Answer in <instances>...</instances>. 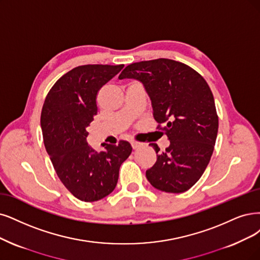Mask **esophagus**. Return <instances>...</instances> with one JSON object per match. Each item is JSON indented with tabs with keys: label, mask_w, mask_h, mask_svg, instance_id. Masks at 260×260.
<instances>
[{
	"label": "esophagus",
	"mask_w": 260,
	"mask_h": 260,
	"mask_svg": "<svg viewBox=\"0 0 260 260\" xmlns=\"http://www.w3.org/2000/svg\"><path fill=\"white\" fill-rule=\"evenodd\" d=\"M131 145H132V148H133L134 150H135V149H137V148H139V147L141 146V143L136 142V141H132Z\"/></svg>",
	"instance_id": "obj_1"
}]
</instances>
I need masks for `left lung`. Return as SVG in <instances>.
Instances as JSON below:
<instances>
[{
  "label": "left lung",
  "mask_w": 260,
  "mask_h": 260,
  "mask_svg": "<svg viewBox=\"0 0 260 260\" xmlns=\"http://www.w3.org/2000/svg\"><path fill=\"white\" fill-rule=\"evenodd\" d=\"M140 81L149 95L153 117L170 145L158 154L146 176L152 186L166 193H183L203 176L214 150L218 117L213 94L204 77L174 60L157 59L129 64L119 79Z\"/></svg>",
  "instance_id": "1"
}]
</instances>
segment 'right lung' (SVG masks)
<instances>
[{
    "mask_svg": "<svg viewBox=\"0 0 260 260\" xmlns=\"http://www.w3.org/2000/svg\"><path fill=\"white\" fill-rule=\"evenodd\" d=\"M124 65H82L57 80L47 94L41 126L45 148L64 186L85 203L108 196L118 183L119 169L132 153L127 141L103 143L95 151L86 131L98 113L96 96Z\"/></svg>",
    "mask_w": 260,
    "mask_h": 260,
    "instance_id": "add662e5",
    "label": "right lung"
}]
</instances>
